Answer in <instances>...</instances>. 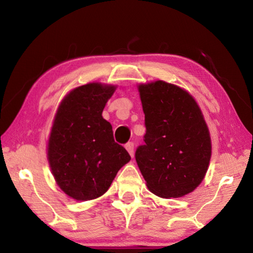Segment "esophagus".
<instances>
[{"mask_svg":"<svg viewBox=\"0 0 253 253\" xmlns=\"http://www.w3.org/2000/svg\"><path fill=\"white\" fill-rule=\"evenodd\" d=\"M125 147H126V149H127V152L130 154V156H131V157L134 156V143H132V142H128V143L125 145Z\"/></svg>","mask_w":253,"mask_h":253,"instance_id":"34e87169","label":"esophagus"}]
</instances>
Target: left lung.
<instances>
[{
    "mask_svg": "<svg viewBox=\"0 0 253 253\" xmlns=\"http://www.w3.org/2000/svg\"><path fill=\"white\" fill-rule=\"evenodd\" d=\"M145 114L144 145L135 158L148 190L160 198H181L203 181L211 158V137L194 98L157 80L138 85Z\"/></svg>",
    "mask_w": 253,
    "mask_h": 253,
    "instance_id": "1",
    "label": "left lung"
}]
</instances>
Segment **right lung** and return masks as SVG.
Returning a JSON list of instances; mask_svg holds the SVG:
<instances>
[{"mask_svg":"<svg viewBox=\"0 0 253 253\" xmlns=\"http://www.w3.org/2000/svg\"><path fill=\"white\" fill-rule=\"evenodd\" d=\"M115 85L99 83L75 88L55 114L48 143V161L55 182L77 201L105 194L115 176L130 161L114 139L113 127L101 114Z\"/></svg>","mask_w":253,"mask_h":253,"instance_id":"add662e5","label":"right lung"}]
</instances>
